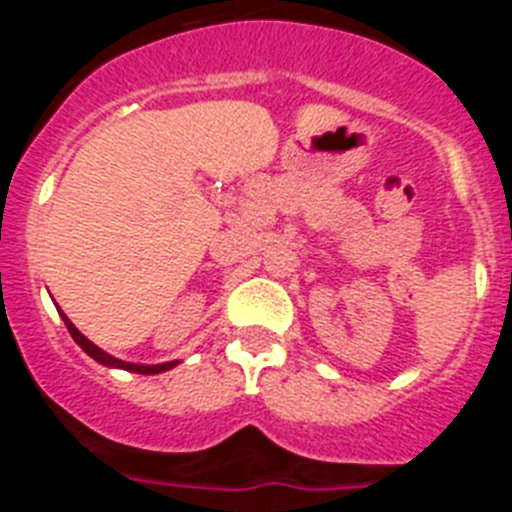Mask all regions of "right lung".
I'll list each match as a JSON object with an SVG mask.
<instances>
[{
	"instance_id": "1",
	"label": "right lung",
	"mask_w": 512,
	"mask_h": 512,
	"mask_svg": "<svg viewBox=\"0 0 512 512\" xmlns=\"http://www.w3.org/2000/svg\"><path fill=\"white\" fill-rule=\"evenodd\" d=\"M61 318H63V323H66V328H69L71 338H74V341L79 343V346L84 348V351H87V354L92 356L94 361H99V364H104V366H115V369H125V372H135V374H161V372H169V369H174V366H176V361H166V364L143 366V364H128V361L115 359V356L104 354L102 348L94 346V343L89 341L87 336H81L79 330H76V325L71 323V320L66 318V315H63V312H61Z\"/></svg>"
}]
</instances>
